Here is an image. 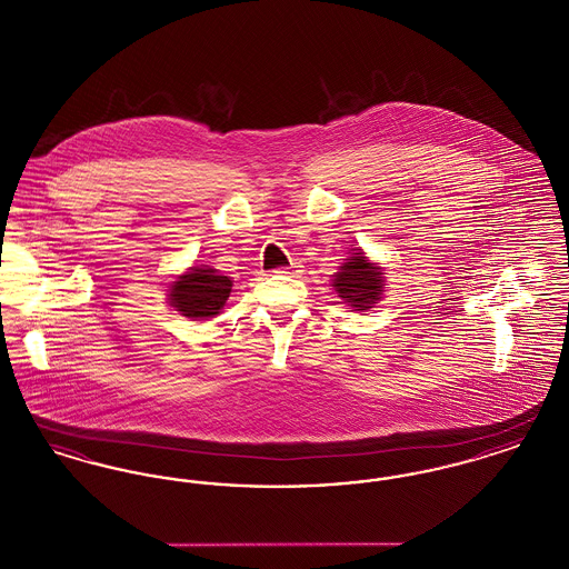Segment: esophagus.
I'll list each match as a JSON object with an SVG mask.
<instances>
[{"instance_id": "esophagus-1", "label": "esophagus", "mask_w": 569, "mask_h": 569, "mask_svg": "<svg viewBox=\"0 0 569 569\" xmlns=\"http://www.w3.org/2000/svg\"><path fill=\"white\" fill-rule=\"evenodd\" d=\"M300 269H302V267H300L298 262H295L292 267H283V269H277L274 272H279V274H297V272H300Z\"/></svg>"}]
</instances>
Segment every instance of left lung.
<instances>
[{
  "instance_id": "left-lung-1",
  "label": "left lung",
  "mask_w": 569,
  "mask_h": 569,
  "mask_svg": "<svg viewBox=\"0 0 569 569\" xmlns=\"http://www.w3.org/2000/svg\"><path fill=\"white\" fill-rule=\"evenodd\" d=\"M353 253L332 274V288L353 311H369L383 298L386 272L378 262H371L362 249H352Z\"/></svg>"
}]
</instances>
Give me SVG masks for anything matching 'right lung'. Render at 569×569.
Returning a JSON list of instances; mask_svg holds the SVG:
<instances>
[{
	"instance_id": "right-lung-1",
	"label": "right lung",
	"mask_w": 569,
	"mask_h": 569,
	"mask_svg": "<svg viewBox=\"0 0 569 569\" xmlns=\"http://www.w3.org/2000/svg\"><path fill=\"white\" fill-rule=\"evenodd\" d=\"M168 305L190 320L217 318L232 292V277L219 274L213 267L198 264L168 283Z\"/></svg>"
}]
</instances>
